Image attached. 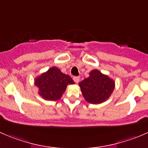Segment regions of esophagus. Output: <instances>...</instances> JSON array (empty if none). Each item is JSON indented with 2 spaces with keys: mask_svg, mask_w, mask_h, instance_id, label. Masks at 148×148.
I'll list each match as a JSON object with an SVG mask.
<instances>
[{
  "mask_svg": "<svg viewBox=\"0 0 148 148\" xmlns=\"http://www.w3.org/2000/svg\"><path fill=\"white\" fill-rule=\"evenodd\" d=\"M79 77H74V78H73V79H74V81L76 83H78L79 82Z\"/></svg>",
  "mask_w": 148,
  "mask_h": 148,
  "instance_id": "34e87169",
  "label": "esophagus"
}]
</instances>
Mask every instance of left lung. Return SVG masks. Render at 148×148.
Returning a JSON list of instances; mask_svg holds the SVG:
<instances>
[{
	"label": "left lung",
	"mask_w": 148,
	"mask_h": 148,
	"mask_svg": "<svg viewBox=\"0 0 148 148\" xmlns=\"http://www.w3.org/2000/svg\"><path fill=\"white\" fill-rule=\"evenodd\" d=\"M79 85L86 101L95 104L107 100L114 89V82L97 69L92 70Z\"/></svg>",
	"instance_id": "1"
}]
</instances>
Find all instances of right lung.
Wrapping results in <instances>:
<instances>
[{
  "instance_id": "add662e5",
  "label": "right lung",
  "mask_w": 148,
  "mask_h": 148,
  "mask_svg": "<svg viewBox=\"0 0 148 148\" xmlns=\"http://www.w3.org/2000/svg\"><path fill=\"white\" fill-rule=\"evenodd\" d=\"M74 82L57 67H51L36 78L34 84L38 89V95L46 100L56 101L61 99L68 84Z\"/></svg>"
}]
</instances>
